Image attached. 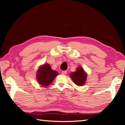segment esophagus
I'll list each match as a JSON object with an SVG mask.
<instances>
[{"label": "esophagus", "mask_w": 125, "mask_h": 125, "mask_svg": "<svg viewBox=\"0 0 125 125\" xmlns=\"http://www.w3.org/2000/svg\"><path fill=\"white\" fill-rule=\"evenodd\" d=\"M67 73V71H62V74H66Z\"/></svg>", "instance_id": "1"}]
</instances>
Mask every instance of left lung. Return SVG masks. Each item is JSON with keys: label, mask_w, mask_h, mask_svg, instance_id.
Segmentation results:
<instances>
[{"label": "left lung", "mask_w": 125, "mask_h": 125, "mask_svg": "<svg viewBox=\"0 0 125 125\" xmlns=\"http://www.w3.org/2000/svg\"><path fill=\"white\" fill-rule=\"evenodd\" d=\"M74 83L78 86L83 85L86 79V74L81 67H78L75 72L70 74Z\"/></svg>", "instance_id": "8db88e82"}]
</instances>
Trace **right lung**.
<instances>
[{
	"label": "right lung",
	"mask_w": 125,
	"mask_h": 125,
	"mask_svg": "<svg viewBox=\"0 0 125 125\" xmlns=\"http://www.w3.org/2000/svg\"><path fill=\"white\" fill-rule=\"evenodd\" d=\"M58 73L53 71L48 64H45L38 69L37 79L42 86H48L52 83Z\"/></svg>",
	"instance_id": "add662e5"
}]
</instances>
